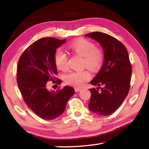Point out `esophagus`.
<instances>
[{
  "label": "esophagus",
  "mask_w": 149,
  "mask_h": 149,
  "mask_svg": "<svg viewBox=\"0 0 149 149\" xmlns=\"http://www.w3.org/2000/svg\"><path fill=\"white\" fill-rule=\"evenodd\" d=\"M74 90L76 92H79L81 90V88H79V87H74Z\"/></svg>",
  "instance_id": "obj_1"
}]
</instances>
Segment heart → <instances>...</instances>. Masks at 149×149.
I'll list each match as a JSON object with an SVG mask.
<instances>
[{"instance_id": "obj_1", "label": "heart", "mask_w": 149, "mask_h": 149, "mask_svg": "<svg viewBox=\"0 0 149 149\" xmlns=\"http://www.w3.org/2000/svg\"><path fill=\"white\" fill-rule=\"evenodd\" d=\"M68 49L74 54L83 57V66L87 67L92 71L98 70L104 61L103 52L95 48V44L90 40L80 38L68 45ZM68 58L62 49H58L54 55V62L57 68L61 70L68 68ZM90 73L88 70L72 71L65 76V81L68 84L76 87L82 86L85 81L90 79Z\"/></svg>"}]
</instances>
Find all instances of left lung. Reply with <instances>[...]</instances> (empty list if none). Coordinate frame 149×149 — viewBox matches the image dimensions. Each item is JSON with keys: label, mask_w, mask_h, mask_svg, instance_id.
I'll return each mask as SVG.
<instances>
[{"label": "left lung", "mask_w": 149, "mask_h": 149, "mask_svg": "<svg viewBox=\"0 0 149 149\" xmlns=\"http://www.w3.org/2000/svg\"><path fill=\"white\" fill-rule=\"evenodd\" d=\"M85 36L99 42L104 54L102 66L90 82L97 87L89 89V109L98 115H111L119 109L130 90L132 68L127 49L119 40L102 32Z\"/></svg>", "instance_id": "left-lung-1"}]
</instances>
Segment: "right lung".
Masks as SVG:
<instances>
[{"label": "right lung", "instance_id": "right-lung-1", "mask_svg": "<svg viewBox=\"0 0 149 149\" xmlns=\"http://www.w3.org/2000/svg\"><path fill=\"white\" fill-rule=\"evenodd\" d=\"M65 42L66 39L40 38L28 47L18 61L17 82L24 102L36 115L46 120L62 115L74 93V89L69 86L56 91L47 88V81H54L57 74L54 62L56 49ZM57 81L59 84L62 82Z\"/></svg>", "mask_w": 149, "mask_h": 149}]
</instances>
